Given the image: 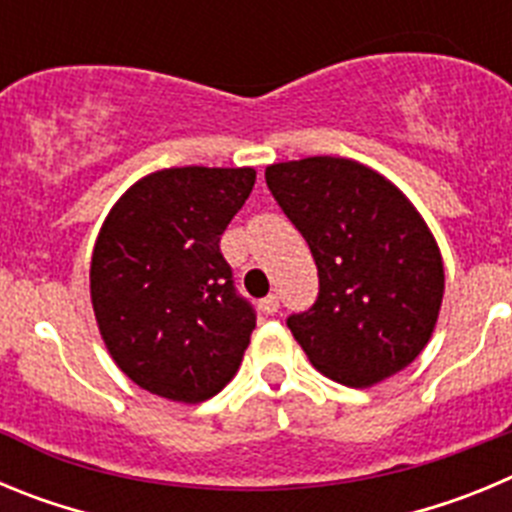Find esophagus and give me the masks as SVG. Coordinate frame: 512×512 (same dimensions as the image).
<instances>
[{
	"mask_svg": "<svg viewBox=\"0 0 512 512\" xmlns=\"http://www.w3.org/2000/svg\"><path fill=\"white\" fill-rule=\"evenodd\" d=\"M259 307H261V312H264V315H277L279 300L274 295H269V297H264V300L259 302Z\"/></svg>",
	"mask_w": 512,
	"mask_h": 512,
	"instance_id": "esophagus-1",
	"label": "esophagus"
}]
</instances>
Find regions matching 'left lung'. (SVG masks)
<instances>
[{
    "mask_svg": "<svg viewBox=\"0 0 512 512\" xmlns=\"http://www.w3.org/2000/svg\"><path fill=\"white\" fill-rule=\"evenodd\" d=\"M266 184L318 266V302L287 320L310 364L359 390L413 364L436 330L446 277L408 194L343 156L271 164Z\"/></svg>",
    "mask_w": 512,
    "mask_h": 512,
    "instance_id": "8db88e82",
    "label": "left lung"
}]
</instances>
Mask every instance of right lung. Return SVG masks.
<instances>
[{
  "mask_svg": "<svg viewBox=\"0 0 512 512\" xmlns=\"http://www.w3.org/2000/svg\"><path fill=\"white\" fill-rule=\"evenodd\" d=\"M256 169L174 166L140 176L97 233L89 295L107 354L151 395L197 405L235 377L256 318L220 235Z\"/></svg>",
  "mask_w": 512,
  "mask_h": 512,
  "instance_id": "add662e5",
  "label": "right lung"
}]
</instances>
